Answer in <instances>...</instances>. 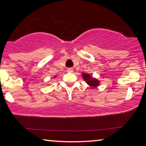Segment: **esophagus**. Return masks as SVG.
Here are the masks:
<instances>
[{"instance_id":"34e87169","label":"esophagus","mask_w":146,"mask_h":146,"mask_svg":"<svg viewBox=\"0 0 146 146\" xmlns=\"http://www.w3.org/2000/svg\"><path fill=\"white\" fill-rule=\"evenodd\" d=\"M68 71L70 73H73V69L72 68H68Z\"/></svg>"}]
</instances>
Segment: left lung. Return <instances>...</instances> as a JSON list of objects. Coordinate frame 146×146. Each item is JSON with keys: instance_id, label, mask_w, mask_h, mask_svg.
Listing matches in <instances>:
<instances>
[{"instance_id": "8db88e82", "label": "left lung", "mask_w": 146, "mask_h": 146, "mask_svg": "<svg viewBox=\"0 0 146 146\" xmlns=\"http://www.w3.org/2000/svg\"><path fill=\"white\" fill-rule=\"evenodd\" d=\"M84 80L91 88H96L100 85V82L98 79L93 77L89 73H82Z\"/></svg>"}]
</instances>
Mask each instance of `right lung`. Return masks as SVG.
<instances>
[{
  "instance_id": "add662e5",
  "label": "right lung",
  "mask_w": 146,
  "mask_h": 146,
  "mask_svg": "<svg viewBox=\"0 0 146 146\" xmlns=\"http://www.w3.org/2000/svg\"><path fill=\"white\" fill-rule=\"evenodd\" d=\"M56 77V76H54V78H55Z\"/></svg>"
}]
</instances>
